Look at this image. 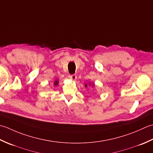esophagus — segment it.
Listing matches in <instances>:
<instances>
[{
	"instance_id": "esophagus-1",
	"label": "esophagus",
	"mask_w": 153,
	"mask_h": 153,
	"mask_svg": "<svg viewBox=\"0 0 153 153\" xmlns=\"http://www.w3.org/2000/svg\"><path fill=\"white\" fill-rule=\"evenodd\" d=\"M76 74H71V75L68 76V79H71V80H75L76 79Z\"/></svg>"
}]
</instances>
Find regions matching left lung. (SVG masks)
<instances>
[{
	"label": "left lung",
	"instance_id": "obj_1",
	"mask_svg": "<svg viewBox=\"0 0 153 153\" xmlns=\"http://www.w3.org/2000/svg\"><path fill=\"white\" fill-rule=\"evenodd\" d=\"M85 86H86H86H87V85H85Z\"/></svg>",
	"mask_w": 153,
	"mask_h": 153
}]
</instances>
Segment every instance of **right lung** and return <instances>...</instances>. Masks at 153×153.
Segmentation results:
<instances>
[{
    "mask_svg": "<svg viewBox=\"0 0 153 153\" xmlns=\"http://www.w3.org/2000/svg\"><path fill=\"white\" fill-rule=\"evenodd\" d=\"M57 83H58V82H57V81H55V85H57Z\"/></svg>",
    "mask_w": 153,
    "mask_h": 153,
    "instance_id": "1",
    "label": "right lung"
}]
</instances>
